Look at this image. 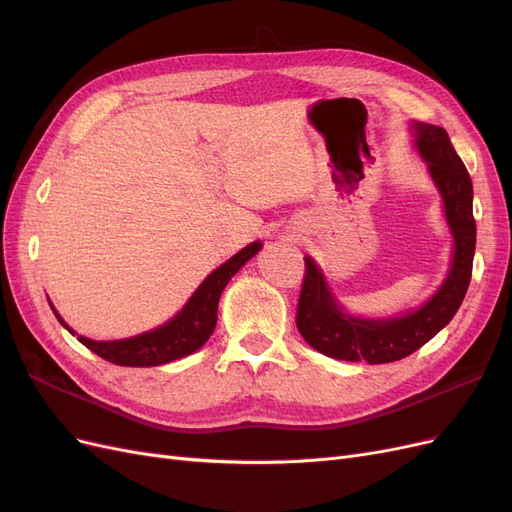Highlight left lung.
<instances>
[{"label":"left lung","mask_w":512,"mask_h":512,"mask_svg":"<svg viewBox=\"0 0 512 512\" xmlns=\"http://www.w3.org/2000/svg\"><path fill=\"white\" fill-rule=\"evenodd\" d=\"M414 136L418 153L429 164V173L442 194L446 222L453 230L451 273L440 290L416 312L391 320H365L352 318L337 307L316 262L305 258L297 329L309 346L331 359L367 361L369 365L406 359L451 322L468 292L476 247L470 173L444 128L414 123Z\"/></svg>","instance_id":"1"}]
</instances>
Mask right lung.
Instances as JSON below:
<instances>
[{"mask_svg":"<svg viewBox=\"0 0 512 512\" xmlns=\"http://www.w3.org/2000/svg\"><path fill=\"white\" fill-rule=\"evenodd\" d=\"M258 250L260 243L254 241L243 247V250L232 256L228 262H224L220 269H215L207 280L200 284L188 305H185L173 320L166 322L164 327L130 339H119V342H94V339H87L83 335H79V342L87 346L91 352L102 356L104 361L123 367H156L196 352L207 342L215 329V322H218V303L222 290L230 282V277L235 275ZM55 316L68 329V324L59 318L57 312ZM68 331L74 335L72 329Z\"/></svg>","mask_w":512,"mask_h":512,"instance_id":"1","label":"right lung"}]
</instances>
